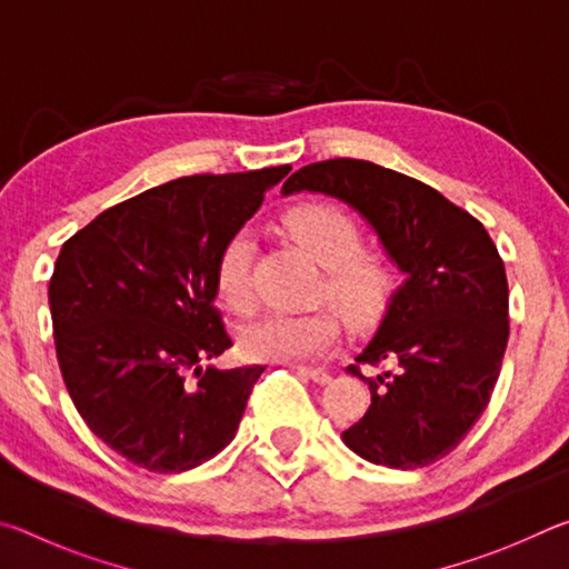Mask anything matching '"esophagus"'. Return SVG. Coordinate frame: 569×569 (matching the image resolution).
Segmentation results:
<instances>
[{"mask_svg": "<svg viewBox=\"0 0 569 569\" xmlns=\"http://www.w3.org/2000/svg\"><path fill=\"white\" fill-rule=\"evenodd\" d=\"M298 377L311 379L316 383H329L331 381V373L329 371H323V369H306V366H298Z\"/></svg>", "mask_w": 569, "mask_h": 569, "instance_id": "34e87169", "label": "esophagus"}]
</instances>
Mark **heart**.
Wrapping results in <instances>:
<instances>
[{
  "instance_id": "obj_1",
  "label": "heart",
  "mask_w": 569,
  "mask_h": 569,
  "mask_svg": "<svg viewBox=\"0 0 569 569\" xmlns=\"http://www.w3.org/2000/svg\"><path fill=\"white\" fill-rule=\"evenodd\" d=\"M283 226L298 246L326 268L321 298L331 301L356 326H369L387 311L393 293V268L377 250L363 248L361 226L333 203L291 208ZM253 238L238 230L218 250L213 288L218 301L236 313L253 306L250 293ZM341 323L331 308L313 313H268L238 333V349L248 361H306L333 351Z\"/></svg>"
}]
</instances>
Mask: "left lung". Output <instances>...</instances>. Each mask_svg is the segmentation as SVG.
<instances>
[{
	"instance_id": "obj_1",
	"label": "left lung",
	"mask_w": 569,
	"mask_h": 569,
	"mask_svg": "<svg viewBox=\"0 0 569 569\" xmlns=\"http://www.w3.org/2000/svg\"><path fill=\"white\" fill-rule=\"evenodd\" d=\"M316 190L349 203L407 273L377 336L349 371L371 407L346 447L391 469L435 465L457 449L492 399L509 339L505 261L485 226L421 180L369 160L311 162L283 192ZM361 365L380 369L363 378Z\"/></svg>"
}]
</instances>
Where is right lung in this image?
Segmentation results:
<instances>
[{"label":"right lung","instance_id":"add662e5","mask_svg":"<svg viewBox=\"0 0 569 569\" xmlns=\"http://www.w3.org/2000/svg\"><path fill=\"white\" fill-rule=\"evenodd\" d=\"M288 170L170 180L64 240L50 278L57 361L92 435L130 465L178 475L233 441L266 366L203 369L233 346L213 266Z\"/></svg>","mask_w":569,"mask_h":569}]
</instances>
